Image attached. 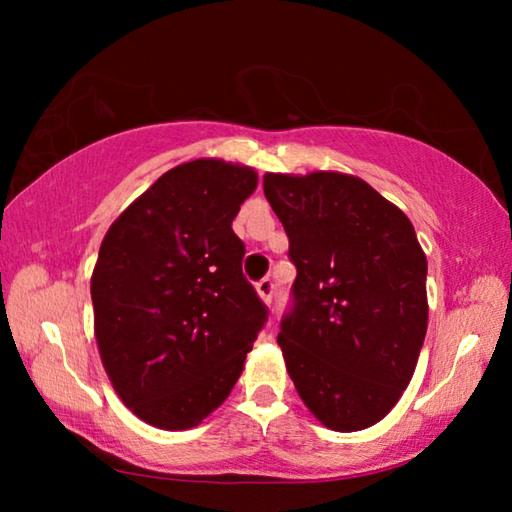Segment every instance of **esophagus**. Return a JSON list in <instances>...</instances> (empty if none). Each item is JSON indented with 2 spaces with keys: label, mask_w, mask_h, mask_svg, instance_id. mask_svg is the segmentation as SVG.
<instances>
[{
  "label": "esophagus",
  "mask_w": 512,
  "mask_h": 512,
  "mask_svg": "<svg viewBox=\"0 0 512 512\" xmlns=\"http://www.w3.org/2000/svg\"><path fill=\"white\" fill-rule=\"evenodd\" d=\"M257 293L262 296L264 302H268L271 305L273 298H275V282L271 280V277H264V280L257 282Z\"/></svg>",
  "instance_id": "obj_1"
}]
</instances>
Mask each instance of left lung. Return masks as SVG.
I'll use <instances>...</instances> for the list:
<instances>
[{"label":"left lung","instance_id":"left-lung-1","mask_svg":"<svg viewBox=\"0 0 512 512\" xmlns=\"http://www.w3.org/2000/svg\"><path fill=\"white\" fill-rule=\"evenodd\" d=\"M296 266L277 345L309 411L334 431L379 422L427 334V257L411 221L361 178L266 173Z\"/></svg>","mask_w":512,"mask_h":512}]
</instances>
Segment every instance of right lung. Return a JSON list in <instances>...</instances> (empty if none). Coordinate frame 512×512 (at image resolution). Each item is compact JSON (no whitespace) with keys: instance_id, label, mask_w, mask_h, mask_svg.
Returning <instances> with one entry per match:
<instances>
[{"instance_id":"obj_1","label":"right lung","mask_w":512,"mask_h":512,"mask_svg":"<svg viewBox=\"0 0 512 512\" xmlns=\"http://www.w3.org/2000/svg\"><path fill=\"white\" fill-rule=\"evenodd\" d=\"M257 173L194 160L160 176L103 237L94 334L124 404L153 427H196L244 370L268 320L235 230Z\"/></svg>"}]
</instances>
